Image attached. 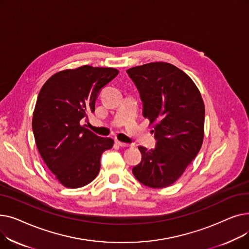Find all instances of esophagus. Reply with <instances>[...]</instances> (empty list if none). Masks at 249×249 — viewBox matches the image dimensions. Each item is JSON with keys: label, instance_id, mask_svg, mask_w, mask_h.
<instances>
[{"label": "esophagus", "instance_id": "1", "mask_svg": "<svg viewBox=\"0 0 249 249\" xmlns=\"http://www.w3.org/2000/svg\"><path fill=\"white\" fill-rule=\"evenodd\" d=\"M116 143L119 146H121V147H128V146H130V144H128V143H124V142H121V141H116Z\"/></svg>", "mask_w": 249, "mask_h": 249}]
</instances>
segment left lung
<instances>
[{"instance_id": "obj_1", "label": "left lung", "mask_w": 249, "mask_h": 249, "mask_svg": "<svg viewBox=\"0 0 249 249\" xmlns=\"http://www.w3.org/2000/svg\"><path fill=\"white\" fill-rule=\"evenodd\" d=\"M143 102V116L155 123L153 149L139 146L140 163L132 173L150 188L171 186L201 149L205 106L191 77L175 65L151 62L127 71Z\"/></svg>"}]
</instances>
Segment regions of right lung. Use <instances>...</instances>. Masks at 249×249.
<instances>
[{"label": "right lung", "instance_id": "obj_1", "mask_svg": "<svg viewBox=\"0 0 249 249\" xmlns=\"http://www.w3.org/2000/svg\"><path fill=\"white\" fill-rule=\"evenodd\" d=\"M118 72L84 65L53 74L39 91L32 119L36 146L64 187L76 189L94 180L103 152L114 144L113 139L100 137L82 124L95 112L101 89Z\"/></svg>", "mask_w": 249, "mask_h": 249}]
</instances>
